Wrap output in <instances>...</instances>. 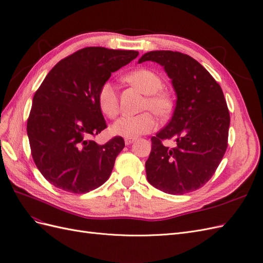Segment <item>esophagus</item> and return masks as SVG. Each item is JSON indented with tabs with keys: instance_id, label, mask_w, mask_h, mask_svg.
<instances>
[{
	"instance_id": "34e87169",
	"label": "esophagus",
	"mask_w": 263,
	"mask_h": 263,
	"mask_svg": "<svg viewBox=\"0 0 263 263\" xmlns=\"http://www.w3.org/2000/svg\"><path fill=\"white\" fill-rule=\"evenodd\" d=\"M135 140H136L135 138H125V144L126 145H130V144H133Z\"/></svg>"
}]
</instances>
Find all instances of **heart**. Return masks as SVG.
<instances>
[{"label": "heart", "mask_w": 263, "mask_h": 263, "mask_svg": "<svg viewBox=\"0 0 263 263\" xmlns=\"http://www.w3.org/2000/svg\"><path fill=\"white\" fill-rule=\"evenodd\" d=\"M127 81L137 86L147 98L142 104V109L153 110L159 117L168 116L173 108L171 95L161 90L163 81L158 73L149 69H137L126 76ZM98 104L101 112L109 118H115L119 113V101L116 87L106 81L102 83L98 91ZM157 127L155 115L144 112L138 115H125L113 124L112 132L125 138H135L140 135L153 132Z\"/></svg>", "instance_id": "obj_1"}]
</instances>
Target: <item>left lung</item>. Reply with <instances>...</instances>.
Listing matches in <instances>:
<instances>
[{
	"label": "left lung",
	"instance_id": "obj_1",
	"mask_svg": "<svg viewBox=\"0 0 263 263\" xmlns=\"http://www.w3.org/2000/svg\"><path fill=\"white\" fill-rule=\"evenodd\" d=\"M161 65L177 93L171 121L151 138L147 180L165 193L178 195L202 187L216 171L228 146L230 116L220 85L201 63L179 51L160 50L139 59ZM173 139L176 147L163 146Z\"/></svg>",
	"mask_w": 263,
	"mask_h": 263
}]
</instances>
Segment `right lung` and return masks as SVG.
Here are the masks:
<instances>
[{
    "mask_svg": "<svg viewBox=\"0 0 263 263\" xmlns=\"http://www.w3.org/2000/svg\"><path fill=\"white\" fill-rule=\"evenodd\" d=\"M137 55L135 50L86 47L60 60L38 87L27 135L36 166L55 187L83 194L109 178L125 141L115 136L99 145L92 139L107 127L98 91Z\"/></svg>",
    "mask_w": 263,
    "mask_h": 263,
    "instance_id": "obj_1",
    "label": "right lung"
}]
</instances>
